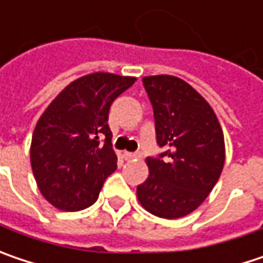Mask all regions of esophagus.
<instances>
[{"instance_id":"1","label":"esophagus","mask_w":263,"mask_h":263,"mask_svg":"<svg viewBox=\"0 0 263 263\" xmlns=\"http://www.w3.org/2000/svg\"><path fill=\"white\" fill-rule=\"evenodd\" d=\"M123 158H125L126 161L138 159V158H141V153H140V152H125V153H123Z\"/></svg>"}]
</instances>
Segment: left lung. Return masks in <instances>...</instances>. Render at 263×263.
<instances>
[{
    "mask_svg": "<svg viewBox=\"0 0 263 263\" xmlns=\"http://www.w3.org/2000/svg\"><path fill=\"white\" fill-rule=\"evenodd\" d=\"M153 107L158 158H147L148 177L137 186L144 209L162 219L196 210L213 191L224 163V138L210 104L174 76L143 77Z\"/></svg>",
    "mask_w": 263,
    "mask_h": 263,
    "instance_id": "left-lung-1",
    "label": "left lung"
}]
</instances>
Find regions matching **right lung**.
<instances>
[{"label":"right lung","mask_w":263,"mask_h":263,"mask_svg":"<svg viewBox=\"0 0 263 263\" xmlns=\"http://www.w3.org/2000/svg\"><path fill=\"white\" fill-rule=\"evenodd\" d=\"M135 77L93 72L67 86L37 122L31 165L43 196L64 211L90 207L117 168L108 111Z\"/></svg>","instance_id":"add662e5"}]
</instances>
